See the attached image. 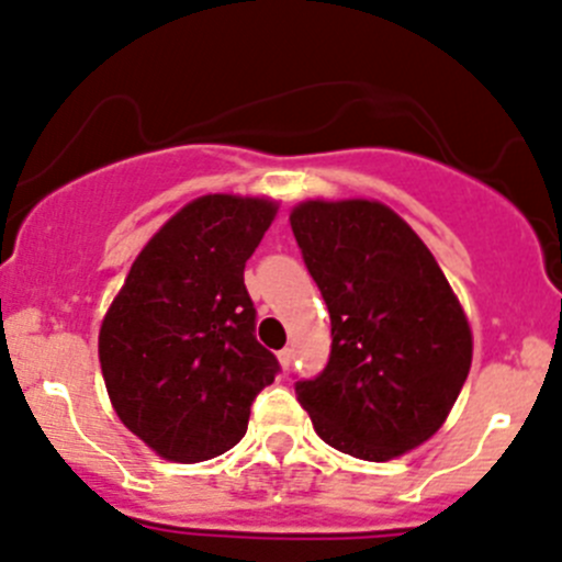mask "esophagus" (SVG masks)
Instances as JSON below:
<instances>
[{
    "mask_svg": "<svg viewBox=\"0 0 562 562\" xmlns=\"http://www.w3.org/2000/svg\"><path fill=\"white\" fill-rule=\"evenodd\" d=\"M291 362H293V348H282L280 364H282V368H291Z\"/></svg>",
    "mask_w": 562,
    "mask_h": 562,
    "instance_id": "34e87169",
    "label": "esophagus"
}]
</instances>
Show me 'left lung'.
I'll return each mask as SVG.
<instances>
[{
  "label": "left lung",
  "instance_id": "left-lung-1",
  "mask_svg": "<svg viewBox=\"0 0 562 562\" xmlns=\"http://www.w3.org/2000/svg\"><path fill=\"white\" fill-rule=\"evenodd\" d=\"M331 318V353L299 403L326 445L364 461L408 453L442 428L472 364V331L431 249L375 200L291 211Z\"/></svg>",
  "mask_w": 562,
  "mask_h": 562
}]
</instances>
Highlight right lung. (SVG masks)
<instances>
[{
  "mask_svg": "<svg viewBox=\"0 0 562 562\" xmlns=\"http://www.w3.org/2000/svg\"><path fill=\"white\" fill-rule=\"evenodd\" d=\"M274 200L205 194L136 255L103 315L98 359L131 434L167 461L198 464L247 434L249 406L280 373L255 337L244 266Z\"/></svg>",
  "mask_w": 562,
  "mask_h": 562,
  "instance_id": "1",
  "label": "right lung"
}]
</instances>
